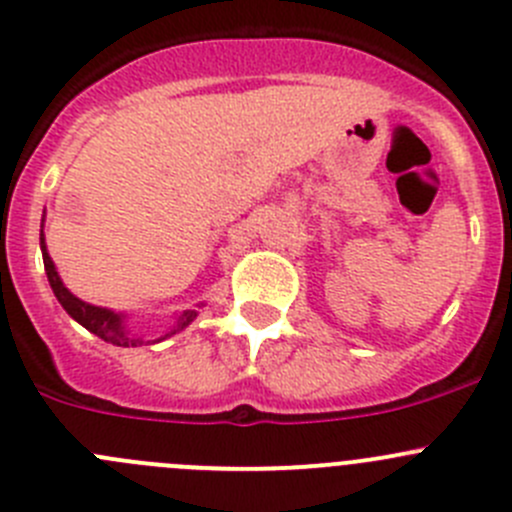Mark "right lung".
I'll list each match as a JSON object with an SVG mask.
<instances>
[{
  "label": "right lung",
  "mask_w": 512,
  "mask_h": 512,
  "mask_svg": "<svg viewBox=\"0 0 512 512\" xmlns=\"http://www.w3.org/2000/svg\"><path fill=\"white\" fill-rule=\"evenodd\" d=\"M42 228H45V218H42ZM40 248H42V261H45V271H47V281H50L52 291H55L57 301L62 304V309L87 329L92 332L95 337L105 339V342L115 344V347H140V344H155V342H163V339L173 337V334L183 332L188 324L198 316L196 309H186L175 314L173 326H170L168 332L158 339H148L143 334L133 332L128 326V314H120V311L113 309H105V306H95V304H87V301L77 299L60 279V271H57L55 261L50 259V253H47V243H45V231H40Z\"/></svg>",
  "instance_id": "obj_1"
}]
</instances>
